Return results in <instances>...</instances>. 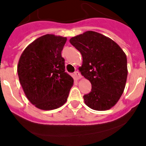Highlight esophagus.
<instances>
[{"label":"esophagus","instance_id":"34e87169","mask_svg":"<svg viewBox=\"0 0 146 146\" xmlns=\"http://www.w3.org/2000/svg\"><path fill=\"white\" fill-rule=\"evenodd\" d=\"M74 76H75L76 78L78 79V80L82 77V76H81V74H80V72H79V71H75V72H74Z\"/></svg>","mask_w":146,"mask_h":146}]
</instances>
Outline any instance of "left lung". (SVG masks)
<instances>
[{"label": "left lung", "instance_id": "8db88e82", "mask_svg": "<svg viewBox=\"0 0 146 146\" xmlns=\"http://www.w3.org/2000/svg\"><path fill=\"white\" fill-rule=\"evenodd\" d=\"M69 42L82 54L80 71L92 85L91 91L83 96L85 104L93 110L111 109L125 88V53L114 41L96 32H85L71 38Z\"/></svg>", "mask_w": 146, "mask_h": 146}]
</instances>
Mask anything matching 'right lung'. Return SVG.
<instances>
[{"mask_svg":"<svg viewBox=\"0 0 146 146\" xmlns=\"http://www.w3.org/2000/svg\"><path fill=\"white\" fill-rule=\"evenodd\" d=\"M66 37L45 35L29 44L17 66L27 98L42 110L57 109L66 103L74 80L65 72L61 50Z\"/></svg>","mask_w":146,"mask_h":146,"instance_id":"add662e5","label":"right lung"}]
</instances>
